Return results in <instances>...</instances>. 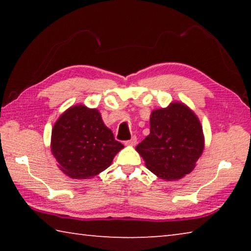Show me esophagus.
I'll return each mask as SVG.
<instances>
[{
    "instance_id": "34e87169",
    "label": "esophagus",
    "mask_w": 251,
    "mask_h": 251,
    "mask_svg": "<svg viewBox=\"0 0 251 251\" xmlns=\"http://www.w3.org/2000/svg\"><path fill=\"white\" fill-rule=\"evenodd\" d=\"M136 143H137V137H136V136H133L130 139L125 142V145H136Z\"/></svg>"
}]
</instances>
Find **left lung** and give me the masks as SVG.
Segmentation results:
<instances>
[{
  "mask_svg": "<svg viewBox=\"0 0 251 251\" xmlns=\"http://www.w3.org/2000/svg\"><path fill=\"white\" fill-rule=\"evenodd\" d=\"M146 167L161 179H179L189 174L203 151V135L197 116L181 103L156 109L151 133L136 147Z\"/></svg>",
  "mask_w": 251,
  "mask_h": 251,
  "instance_id": "left-lung-1",
  "label": "left lung"
}]
</instances>
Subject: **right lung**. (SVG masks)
Listing matches in <instances>:
<instances>
[{"instance_id": "1", "label": "right lung", "mask_w": 251, "mask_h": 251, "mask_svg": "<svg viewBox=\"0 0 251 251\" xmlns=\"http://www.w3.org/2000/svg\"><path fill=\"white\" fill-rule=\"evenodd\" d=\"M123 147L105 126L99 110L83 105L63 113L52 130L50 150L58 167L74 179L99 175Z\"/></svg>"}]
</instances>
